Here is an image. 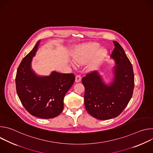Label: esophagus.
Masks as SVG:
<instances>
[{
  "label": "esophagus",
  "instance_id": "esophagus-1",
  "mask_svg": "<svg viewBox=\"0 0 153 153\" xmlns=\"http://www.w3.org/2000/svg\"><path fill=\"white\" fill-rule=\"evenodd\" d=\"M80 80H81V77H80V76L77 75V76H76V82H79Z\"/></svg>",
  "mask_w": 153,
  "mask_h": 153
}]
</instances>
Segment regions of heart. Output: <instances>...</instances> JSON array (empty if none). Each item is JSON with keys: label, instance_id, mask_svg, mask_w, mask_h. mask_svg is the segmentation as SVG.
I'll return each mask as SVG.
<instances>
[{"label": "heart", "instance_id": "obj_1", "mask_svg": "<svg viewBox=\"0 0 153 153\" xmlns=\"http://www.w3.org/2000/svg\"><path fill=\"white\" fill-rule=\"evenodd\" d=\"M100 48V45L98 43H86L79 48V51L74 56V60L77 63L84 64L88 62L93 56L88 63V68L91 70H96L107 54L106 49L102 48L99 50Z\"/></svg>", "mask_w": 153, "mask_h": 153}]
</instances>
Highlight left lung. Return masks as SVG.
<instances>
[{
	"mask_svg": "<svg viewBox=\"0 0 153 153\" xmlns=\"http://www.w3.org/2000/svg\"><path fill=\"white\" fill-rule=\"evenodd\" d=\"M114 49L110 56L115 62L113 77L106 84L96 71L83 77L85 108L90 115L99 120H108L118 116L127 106L133 96L134 76L132 65L123 49L113 41Z\"/></svg>",
	"mask_w": 153,
	"mask_h": 153,
	"instance_id": "obj_1",
	"label": "left lung"
}]
</instances>
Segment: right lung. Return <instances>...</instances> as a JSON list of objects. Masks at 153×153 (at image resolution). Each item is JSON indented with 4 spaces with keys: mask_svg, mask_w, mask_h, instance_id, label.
Instances as JSON below:
<instances>
[{
    "mask_svg": "<svg viewBox=\"0 0 153 153\" xmlns=\"http://www.w3.org/2000/svg\"><path fill=\"white\" fill-rule=\"evenodd\" d=\"M40 43L39 40L19 65L16 77V91L29 113L42 119H51L63 111L64 97L73 85L75 76L55 71L49 76L37 74L31 63Z\"/></svg>",
    "mask_w": 153,
    "mask_h": 153,
    "instance_id": "1",
    "label": "right lung"
}]
</instances>
